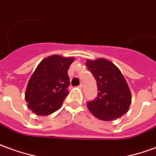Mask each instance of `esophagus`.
<instances>
[{
    "label": "esophagus",
    "instance_id": "obj_1",
    "mask_svg": "<svg viewBox=\"0 0 156 156\" xmlns=\"http://www.w3.org/2000/svg\"><path fill=\"white\" fill-rule=\"evenodd\" d=\"M78 88H79L80 89H84V85H83V83H81L80 85L78 86Z\"/></svg>",
    "mask_w": 156,
    "mask_h": 156
}]
</instances>
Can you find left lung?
<instances>
[{
  "instance_id": "obj_1",
  "label": "left lung",
  "mask_w": 156,
  "mask_h": 156,
  "mask_svg": "<svg viewBox=\"0 0 156 156\" xmlns=\"http://www.w3.org/2000/svg\"><path fill=\"white\" fill-rule=\"evenodd\" d=\"M86 66L95 78L99 91L96 98L87 104L89 112L103 121H113L126 114L131 92L119 68L105 58L87 60Z\"/></svg>"
}]
</instances>
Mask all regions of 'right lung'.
<instances>
[{"label":"right lung","instance_id":"right-lung-1","mask_svg":"<svg viewBox=\"0 0 156 156\" xmlns=\"http://www.w3.org/2000/svg\"><path fill=\"white\" fill-rule=\"evenodd\" d=\"M73 57L53 55L42 60L28 83L25 100L34 113L47 116L62 106L70 85L67 70Z\"/></svg>","mask_w":156,"mask_h":156}]
</instances>
